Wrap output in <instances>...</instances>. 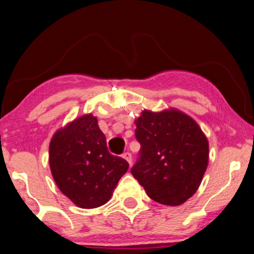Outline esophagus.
Segmentation results:
<instances>
[{"label":"esophagus","mask_w":254,"mask_h":254,"mask_svg":"<svg viewBox=\"0 0 254 254\" xmlns=\"http://www.w3.org/2000/svg\"><path fill=\"white\" fill-rule=\"evenodd\" d=\"M126 160L130 163V165H132V154L130 152H124L123 156H122Z\"/></svg>","instance_id":"obj_1"}]
</instances>
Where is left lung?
I'll use <instances>...</instances> for the list:
<instances>
[{"label":"left lung","instance_id":"8db88e82","mask_svg":"<svg viewBox=\"0 0 254 254\" xmlns=\"http://www.w3.org/2000/svg\"><path fill=\"white\" fill-rule=\"evenodd\" d=\"M141 144L131 168L150 198L177 206L195 194L208 163V142L194 120L177 110L143 111L135 120Z\"/></svg>","mask_w":254,"mask_h":254}]
</instances>
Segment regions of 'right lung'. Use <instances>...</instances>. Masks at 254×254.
<instances>
[{
	"label": "right lung",
	"instance_id": "1",
	"mask_svg": "<svg viewBox=\"0 0 254 254\" xmlns=\"http://www.w3.org/2000/svg\"><path fill=\"white\" fill-rule=\"evenodd\" d=\"M49 163L60 190L81 208L104 205L128 168L127 160L109 152L106 137L92 114L55 133Z\"/></svg>",
	"mask_w": 254,
	"mask_h": 254
}]
</instances>
